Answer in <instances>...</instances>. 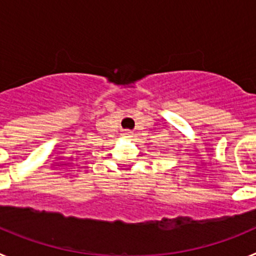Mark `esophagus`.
Returning <instances> with one entry per match:
<instances>
[{
	"mask_svg": "<svg viewBox=\"0 0 256 256\" xmlns=\"http://www.w3.org/2000/svg\"><path fill=\"white\" fill-rule=\"evenodd\" d=\"M123 136L124 137H130V136H132V133H130V130H126V132L123 133Z\"/></svg>",
	"mask_w": 256,
	"mask_h": 256,
	"instance_id": "1",
	"label": "esophagus"
}]
</instances>
